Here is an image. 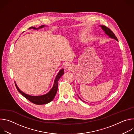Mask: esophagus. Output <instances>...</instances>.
I'll return each mask as SVG.
<instances>
[{"mask_svg": "<svg viewBox=\"0 0 134 134\" xmlns=\"http://www.w3.org/2000/svg\"><path fill=\"white\" fill-rule=\"evenodd\" d=\"M65 68L67 70H70L72 69V65L70 64L67 63V64H66V65L65 66Z\"/></svg>", "mask_w": 134, "mask_h": 134, "instance_id": "34e87169", "label": "esophagus"}]
</instances>
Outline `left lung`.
Returning <instances> with one entry per match:
<instances>
[{
	"label": "left lung",
	"instance_id": "1",
	"mask_svg": "<svg viewBox=\"0 0 134 134\" xmlns=\"http://www.w3.org/2000/svg\"><path fill=\"white\" fill-rule=\"evenodd\" d=\"M100 26L101 27V29H102V30L104 32L105 34L106 35H107L109 37L111 38V39H114V40H117V41H118L117 37L116 36V35H114V34L112 32V31L110 29H109V28H108L107 27H106L105 26H104V25H100ZM78 97H79V96H78ZM79 98L82 101L85 102V101H83L79 97Z\"/></svg>",
	"mask_w": 134,
	"mask_h": 134
}]
</instances>
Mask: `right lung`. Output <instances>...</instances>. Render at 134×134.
Returning <instances> with one entry per match:
<instances>
[{"label": "right lung", "instance_id": "1", "mask_svg": "<svg viewBox=\"0 0 134 134\" xmlns=\"http://www.w3.org/2000/svg\"><path fill=\"white\" fill-rule=\"evenodd\" d=\"M46 26L45 25H41L39 27L36 28L35 27H31L29 28V29H33L34 30H38L40 29H42L44 27ZM64 74V69H62L59 70V72L58 74L57 75L55 76V78L54 81V84L50 90V91L48 92L47 94H45L42 95H39V96H32V95H30L29 94H27L25 93L24 92H22L20 88H19L17 85V84L15 83V85L16 87V88L17 91L20 92L23 96H24L26 99H27L28 100H29L30 102L35 104H38V105H40V104H47L49 103L50 102L52 101L53 99H54L55 95L57 93V90H58V81L59 79L60 78L61 76L63 75Z\"/></svg>", "mask_w": 134, "mask_h": 134}]
</instances>
